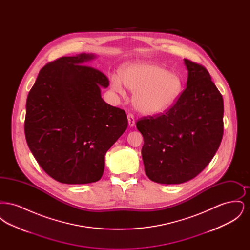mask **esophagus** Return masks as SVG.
<instances>
[{
	"instance_id": "1",
	"label": "esophagus",
	"mask_w": 250,
	"mask_h": 250,
	"mask_svg": "<svg viewBox=\"0 0 250 250\" xmlns=\"http://www.w3.org/2000/svg\"><path fill=\"white\" fill-rule=\"evenodd\" d=\"M127 119H128V125H129V126L133 127V126L135 125V117H134V115L129 113V114L127 115Z\"/></svg>"
}]
</instances>
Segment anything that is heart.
<instances>
[{
  "label": "heart",
  "instance_id": "obj_1",
  "mask_svg": "<svg viewBox=\"0 0 250 250\" xmlns=\"http://www.w3.org/2000/svg\"><path fill=\"white\" fill-rule=\"evenodd\" d=\"M110 85L121 95L125 86L135 93L134 105L144 114L155 115L169 109L182 91L178 75L150 62H137L125 64L119 76H112Z\"/></svg>",
  "mask_w": 250,
  "mask_h": 250
}]
</instances>
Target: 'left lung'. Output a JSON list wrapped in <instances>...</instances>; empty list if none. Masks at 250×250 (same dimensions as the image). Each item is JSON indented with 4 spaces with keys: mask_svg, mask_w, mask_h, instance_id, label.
<instances>
[{
    "mask_svg": "<svg viewBox=\"0 0 250 250\" xmlns=\"http://www.w3.org/2000/svg\"><path fill=\"white\" fill-rule=\"evenodd\" d=\"M184 61L187 87L175 104L136 124L144 141L145 173L159 184H182L196 177L213 159L223 137L222 95L204 66Z\"/></svg>",
    "mask_w": 250,
    "mask_h": 250,
    "instance_id": "obj_1",
    "label": "left lung"
}]
</instances>
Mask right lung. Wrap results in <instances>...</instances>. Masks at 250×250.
Returning <instances> with one entry per match:
<instances>
[{
  "mask_svg": "<svg viewBox=\"0 0 250 250\" xmlns=\"http://www.w3.org/2000/svg\"><path fill=\"white\" fill-rule=\"evenodd\" d=\"M95 58L81 53L48 62L27 97V144L45 172L62 184L100 180L107 150L127 128L125 111L101 97L107 77L85 64Z\"/></svg>",
  "mask_w": 250,
  "mask_h": 250,
  "instance_id": "add662e5",
  "label": "right lung"
}]
</instances>
